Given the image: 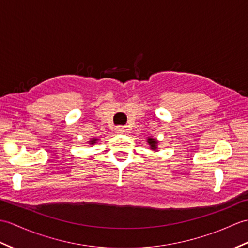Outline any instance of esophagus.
<instances>
[{"mask_svg":"<svg viewBox=\"0 0 248 248\" xmlns=\"http://www.w3.org/2000/svg\"><path fill=\"white\" fill-rule=\"evenodd\" d=\"M116 132H117V133L122 134V133H124L125 129L124 128V126H116Z\"/></svg>","mask_w":248,"mask_h":248,"instance_id":"34e87169","label":"esophagus"}]
</instances>
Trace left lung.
<instances>
[{
    "label": "left lung",
    "instance_id": "left-lung-1",
    "mask_svg": "<svg viewBox=\"0 0 248 248\" xmlns=\"http://www.w3.org/2000/svg\"><path fill=\"white\" fill-rule=\"evenodd\" d=\"M147 142L149 143V146H150V148L152 149V150H156L157 149V143L158 141L156 140V138H152V137H149L147 140Z\"/></svg>",
    "mask_w": 248,
    "mask_h": 248
}]
</instances>
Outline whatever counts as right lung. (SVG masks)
Returning <instances> with one entry per match:
<instances>
[{
  "label": "right lung",
  "mask_w": 248,
  "mask_h": 248,
  "mask_svg": "<svg viewBox=\"0 0 248 248\" xmlns=\"http://www.w3.org/2000/svg\"><path fill=\"white\" fill-rule=\"evenodd\" d=\"M96 141H97V138H92V140L89 141V143L90 145H95Z\"/></svg>",
  "instance_id": "obj_1"
}]
</instances>
